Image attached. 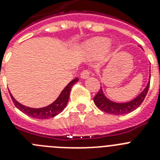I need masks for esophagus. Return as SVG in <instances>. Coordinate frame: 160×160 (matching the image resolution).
I'll return each instance as SVG.
<instances>
[{
  "label": "esophagus",
  "instance_id": "obj_1",
  "mask_svg": "<svg viewBox=\"0 0 160 160\" xmlns=\"http://www.w3.org/2000/svg\"><path fill=\"white\" fill-rule=\"evenodd\" d=\"M89 76H90V73H89V71L87 70V69L83 70L82 72L81 73V74H80V78L82 79L87 78L89 77Z\"/></svg>",
  "mask_w": 160,
  "mask_h": 160
}]
</instances>
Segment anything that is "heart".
<instances>
[{
	"label": "heart",
	"mask_w": 160,
	"mask_h": 160,
	"mask_svg": "<svg viewBox=\"0 0 160 160\" xmlns=\"http://www.w3.org/2000/svg\"><path fill=\"white\" fill-rule=\"evenodd\" d=\"M109 46V40L106 38L95 37L86 42L84 48L91 54H98L106 50Z\"/></svg>",
	"instance_id": "1"
}]
</instances>
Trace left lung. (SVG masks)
<instances>
[{"label":"left lung","instance_id":"8db88e82","mask_svg":"<svg viewBox=\"0 0 160 160\" xmlns=\"http://www.w3.org/2000/svg\"><path fill=\"white\" fill-rule=\"evenodd\" d=\"M150 80H151V78H149V82L145 89L143 90L135 99L129 102L116 103V102L110 100L105 96L102 87H100L99 92L94 97V103L101 111L108 113V114H112V115H123V114L131 112L134 111L136 108H138L145 99L146 95L148 92L149 87H150Z\"/></svg>","mask_w":160,"mask_h":160}]
</instances>
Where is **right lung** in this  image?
<instances>
[{"label":"right lung","instance_id":"add662e5","mask_svg":"<svg viewBox=\"0 0 160 160\" xmlns=\"http://www.w3.org/2000/svg\"><path fill=\"white\" fill-rule=\"evenodd\" d=\"M78 78L72 80L64 88V90L61 91L58 98L52 103L44 108H32L24 106V105L18 103L13 98L10 92H9V94H10L12 100H13L16 108H18L23 113H25V114H27V116H29L31 117L36 118V119H49L51 117H54L55 116L58 115L59 113H61L65 109V108L66 107L67 103L69 101L71 88H72L74 83L78 82Z\"/></svg>","mask_w":160,"mask_h":160}]
</instances>
